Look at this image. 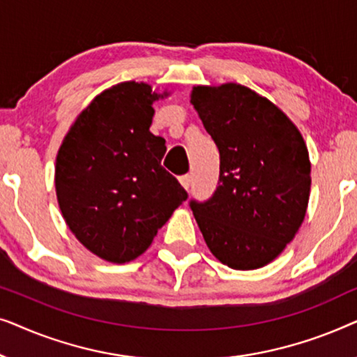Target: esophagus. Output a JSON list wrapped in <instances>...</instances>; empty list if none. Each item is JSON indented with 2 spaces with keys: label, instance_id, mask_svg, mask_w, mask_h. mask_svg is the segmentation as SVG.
<instances>
[{
  "label": "esophagus",
  "instance_id": "esophagus-1",
  "mask_svg": "<svg viewBox=\"0 0 357 357\" xmlns=\"http://www.w3.org/2000/svg\"><path fill=\"white\" fill-rule=\"evenodd\" d=\"M178 180L185 190H188L190 185H192V177L190 175H182V177H178Z\"/></svg>",
  "mask_w": 357,
  "mask_h": 357
}]
</instances>
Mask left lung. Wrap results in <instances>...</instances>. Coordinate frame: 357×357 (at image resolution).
Returning <instances> with one entry per match:
<instances>
[{"label": "left lung", "instance_id": "left-lung-1", "mask_svg": "<svg viewBox=\"0 0 357 357\" xmlns=\"http://www.w3.org/2000/svg\"><path fill=\"white\" fill-rule=\"evenodd\" d=\"M219 149V185L190 202L204 242L232 270H257L284 250L304 222L310 159L301 131L266 97L236 82L190 96Z\"/></svg>", "mask_w": 357, "mask_h": 357}]
</instances>
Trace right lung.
Returning <instances> with one entry per match:
<instances>
[{
    "mask_svg": "<svg viewBox=\"0 0 357 357\" xmlns=\"http://www.w3.org/2000/svg\"><path fill=\"white\" fill-rule=\"evenodd\" d=\"M146 82L105 89L77 115L58 149L55 188L66 226L102 260L126 263L188 198L162 165L165 139L149 131L155 100Z\"/></svg>",
    "mask_w": 357,
    "mask_h": 357,
    "instance_id": "obj_1",
    "label": "right lung"
}]
</instances>
